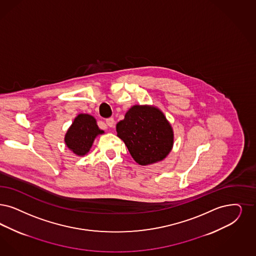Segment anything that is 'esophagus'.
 Wrapping results in <instances>:
<instances>
[{
  "mask_svg": "<svg viewBox=\"0 0 256 256\" xmlns=\"http://www.w3.org/2000/svg\"><path fill=\"white\" fill-rule=\"evenodd\" d=\"M106 124L109 126V127H114V120L113 118H107L106 120Z\"/></svg>",
  "mask_w": 256,
  "mask_h": 256,
  "instance_id": "1",
  "label": "esophagus"
}]
</instances>
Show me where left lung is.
<instances>
[{"label": "left lung", "instance_id": "obj_1", "mask_svg": "<svg viewBox=\"0 0 256 256\" xmlns=\"http://www.w3.org/2000/svg\"><path fill=\"white\" fill-rule=\"evenodd\" d=\"M116 132L134 160L142 166L163 160L174 146L172 125L154 105L132 106L116 124Z\"/></svg>", "mask_w": 256, "mask_h": 256}]
</instances>
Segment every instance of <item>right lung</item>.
Wrapping results in <instances>:
<instances>
[{"label": "right lung", "mask_w": 256, "mask_h": 256, "mask_svg": "<svg viewBox=\"0 0 256 256\" xmlns=\"http://www.w3.org/2000/svg\"><path fill=\"white\" fill-rule=\"evenodd\" d=\"M104 132L100 130L93 116L78 114L64 136L67 148L78 156H84L90 151L96 138Z\"/></svg>", "instance_id": "add662e5"}]
</instances>
